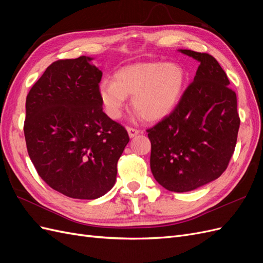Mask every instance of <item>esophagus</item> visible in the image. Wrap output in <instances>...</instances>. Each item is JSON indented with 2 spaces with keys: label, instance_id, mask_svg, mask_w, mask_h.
Listing matches in <instances>:
<instances>
[{
  "label": "esophagus",
  "instance_id": "obj_1",
  "mask_svg": "<svg viewBox=\"0 0 263 263\" xmlns=\"http://www.w3.org/2000/svg\"><path fill=\"white\" fill-rule=\"evenodd\" d=\"M126 129H127V132H128V135H129L130 138L137 136V135L139 134V130L136 129V128H133V127H127Z\"/></svg>",
  "mask_w": 263,
  "mask_h": 263
}]
</instances>
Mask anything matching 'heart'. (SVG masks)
Wrapping results in <instances>:
<instances>
[{"mask_svg":"<svg viewBox=\"0 0 263 263\" xmlns=\"http://www.w3.org/2000/svg\"><path fill=\"white\" fill-rule=\"evenodd\" d=\"M186 81L185 71L178 63L140 62L117 70L113 80L100 85V99L107 115L122 116L127 95H133L135 110L147 121H158L178 104Z\"/></svg>","mask_w":263,"mask_h":263,"instance_id":"obj_1","label":"heart"}]
</instances>
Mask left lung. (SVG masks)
<instances>
[{
  "label": "left lung",
  "mask_w": 263,
  "mask_h": 263,
  "mask_svg": "<svg viewBox=\"0 0 263 263\" xmlns=\"http://www.w3.org/2000/svg\"><path fill=\"white\" fill-rule=\"evenodd\" d=\"M200 62L172 112L147 129L150 168L159 184L189 192L219 178L232 158L239 129L237 97L213 55L180 49Z\"/></svg>",
  "instance_id": "left-lung-1"
}]
</instances>
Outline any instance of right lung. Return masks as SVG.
<instances>
[{
    "label": "right lung",
    "instance_id": "1",
    "mask_svg": "<svg viewBox=\"0 0 263 263\" xmlns=\"http://www.w3.org/2000/svg\"><path fill=\"white\" fill-rule=\"evenodd\" d=\"M92 58L52 62L26 98L24 134L37 173L51 189L79 200L106 194L128 144L124 126L103 112L102 71Z\"/></svg>",
    "mask_w": 263,
    "mask_h": 263
}]
</instances>
